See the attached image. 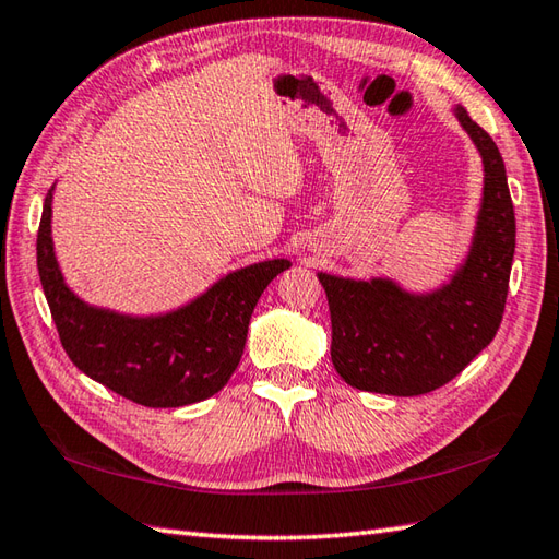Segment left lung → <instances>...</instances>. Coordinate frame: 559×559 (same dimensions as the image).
<instances>
[{"label": "left lung", "instance_id": "1", "mask_svg": "<svg viewBox=\"0 0 559 559\" xmlns=\"http://www.w3.org/2000/svg\"><path fill=\"white\" fill-rule=\"evenodd\" d=\"M485 168L473 247L442 290L411 295L384 278L317 273L331 312V360L355 389L420 396L451 382L500 329L516 247L504 160L492 136L456 108Z\"/></svg>", "mask_w": 559, "mask_h": 559}]
</instances>
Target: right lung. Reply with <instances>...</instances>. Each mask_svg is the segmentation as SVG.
<instances>
[{
	"instance_id": "add662e5",
	"label": "right lung",
	"mask_w": 559,
	"mask_h": 559,
	"mask_svg": "<svg viewBox=\"0 0 559 559\" xmlns=\"http://www.w3.org/2000/svg\"><path fill=\"white\" fill-rule=\"evenodd\" d=\"M52 189L38 228V273L59 341L83 374L139 406L180 408L228 384L242 358L257 300L288 259H271L221 278L197 300L163 317L98 310L67 288L57 266Z\"/></svg>"
}]
</instances>
